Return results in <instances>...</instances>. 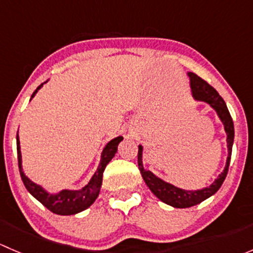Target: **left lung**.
<instances>
[{
	"label": "left lung",
	"mask_w": 253,
	"mask_h": 253,
	"mask_svg": "<svg viewBox=\"0 0 253 253\" xmlns=\"http://www.w3.org/2000/svg\"><path fill=\"white\" fill-rule=\"evenodd\" d=\"M187 76L190 77V85L193 98L196 100L205 101V103L208 104L216 112L218 117L220 119L221 124L224 125V129L226 132V143H228V158H226V164L223 172L215 178V181L211 185H209L208 187L202 188V190L188 191L182 190L180 187H176V186L171 185V183L167 182V181L162 180L160 177L155 176L149 170L144 169L142 162L143 147L142 145H138V168L143 180L145 181L149 190L162 202L167 203V205L171 207H175V208H188V207L198 205V203L203 202L207 198L213 196L220 188L224 180H225L226 175H228L229 165H230L231 159V150H233L234 143V122L225 101L223 100V98L219 95L218 91L213 86L209 85L206 81L198 77L197 75H195L192 72H188Z\"/></svg>",
	"instance_id": "left-lung-1"
}]
</instances>
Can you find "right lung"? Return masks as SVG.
Here are the masks:
<instances>
[{
	"label": "right lung",
	"mask_w": 253,
	"mask_h": 253,
	"mask_svg": "<svg viewBox=\"0 0 253 253\" xmlns=\"http://www.w3.org/2000/svg\"><path fill=\"white\" fill-rule=\"evenodd\" d=\"M47 82V81H46ZM45 82V83H46ZM44 83L40 84L37 88V90L33 93L32 99L34 98L35 94L38 93ZM30 99V100H32ZM124 139V137L119 136L116 138L111 139L105 148L101 152V159L99 163V167L94 175L91 176L90 181L84 186L81 190H62L58 193H48L46 190L42 187L38 183L33 182L28 176H25L24 171L22 168V153H20V143L19 137L17 133V154H18V167H19L20 177H22L23 183H24L25 188L28 192L37 198L42 206H45L48 211L52 213L58 214V215H72V214H77L79 211H85L89 208L95 200L98 198L99 192H100L101 183H103V172L105 170L106 165L110 163V160L115 157L117 152V145L119 143Z\"/></svg>",
	"instance_id": "right-lung-1"
}]
</instances>
